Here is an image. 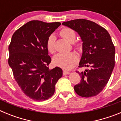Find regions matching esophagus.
Segmentation results:
<instances>
[{
	"mask_svg": "<svg viewBox=\"0 0 121 121\" xmlns=\"http://www.w3.org/2000/svg\"><path fill=\"white\" fill-rule=\"evenodd\" d=\"M70 73V72L68 71H66V70H63V74L64 75H66V74H68Z\"/></svg>",
	"mask_w": 121,
	"mask_h": 121,
	"instance_id": "1",
	"label": "esophagus"
}]
</instances>
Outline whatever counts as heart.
Masks as SVG:
<instances>
[{
	"label": "heart",
	"mask_w": 121,
	"mask_h": 121,
	"mask_svg": "<svg viewBox=\"0 0 121 121\" xmlns=\"http://www.w3.org/2000/svg\"><path fill=\"white\" fill-rule=\"evenodd\" d=\"M60 35L69 42H73L76 39V32L71 28L65 27L60 31ZM56 37L54 35H51L48 37L46 46L48 52L54 54L56 52L55 43ZM74 48L78 51H81L82 45L81 42L76 41L73 43ZM79 60V57L75 53L71 52L68 53H59L53 57V62L54 65L59 67L66 70H70L73 68Z\"/></svg>",
	"instance_id": "b5f03b06"
}]
</instances>
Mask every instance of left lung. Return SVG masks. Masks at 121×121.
I'll return each mask as SVG.
<instances>
[{
    "label": "left lung",
    "mask_w": 121,
    "mask_h": 121,
    "mask_svg": "<svg viewBox=\"0 0 121 121\" xmlns=\"http://www.w3.org/2000/svg\"><path fill=\"white\" fill-rule=\"evenodd\" d=\"M62 25L81 36L83 53L79 68H88L84 72L76 71L81 81L74 85V91L84 98L95 96L107 85L115 67V48L110 34L104 28L86 19H74Z\"/></svg>",
    "instance_id": "8db88e82"
}]
</instances>
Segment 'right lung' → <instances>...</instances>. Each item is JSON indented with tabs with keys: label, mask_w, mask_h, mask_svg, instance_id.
Masks as SVG:
<instances>
[{
	"label": "right lung",
	"mask_w": 121,
	"mask_h": 121,
	"mask_svg": "<svg viewBox=\"0 0 121 121\" xmlns=\"http://www.w3.org/2000/svg\"><path fill=\"white\" fill-rule=\"evenodd\" d=\"M61 25L31 21L17 30L8 47V64L14 78L28 98L43 101L51 98L62 70L49 69L51 59L46 43L48 37Z\"/></svg>",
	"instance_id": "right-lung-1"
}]
</instances>
